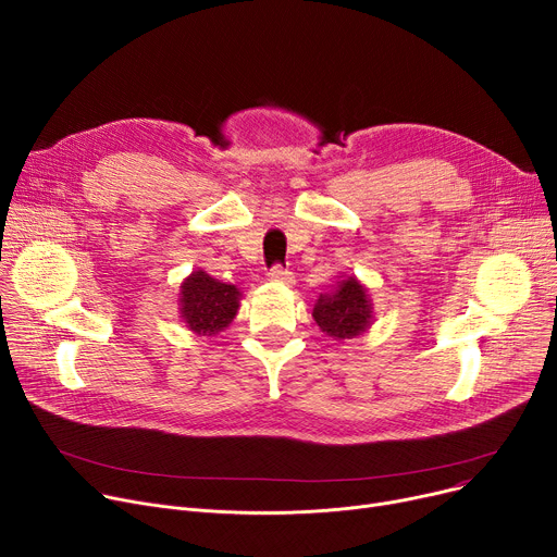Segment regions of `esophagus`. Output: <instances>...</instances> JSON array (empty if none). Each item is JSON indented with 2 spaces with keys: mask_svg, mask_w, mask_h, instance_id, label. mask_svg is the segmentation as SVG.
<instances>
[{
  "mask_svg": "<svg viewBox=\"0 0 557 557\" xmlns=\"http://www.w3.org/2000/svg\"><path fill=\"white\" fill-rule=\"evenodd\" d=\"M269 280L271 282H277V284H294V273H290L288 269H284V267H273L271 271H269Z\"/></svg>",
  "mask_w": 557,
  "mask_h": 557,
  "instance_id": "34e87169",
  "label": "esophagus"
}]
</instances>
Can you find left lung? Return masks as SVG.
Here are the masks:
<instances>
[{"mask_svg":"<svg viewBox=\"0 0 557 557\" xmlns=\"http://www.w3.org/2000/svg\"><path fill=\"white\" fill-rule=\"evenodd\" d=\"M313 320L334 341L355 338L372 325V302L357 277H345L332 294L320 296L313 305Z\"/></svg>","mask_w":557,"mask_h":557,"instance_id":"8db88e82","label":"left lung"}]
</instances>
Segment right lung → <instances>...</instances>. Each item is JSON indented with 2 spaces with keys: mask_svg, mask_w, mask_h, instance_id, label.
Returning a JSON list of instances; mask_svg holds the SVG:
<instances>
[{
  "mask_svg": "<svg viewBox=\"0 0 557 557\" xmlns=\"http://www.w3.org/2000/svg\"><path fill=\"white\" fill-rule=\"evenodd\" d=\"M239 288L223 284L205 271H194L181 284V318L198 336L223 332L239 311Z\"/></svg>",
  "mask_w": 557,
  "mask_h": 557,
  "instance_id": "right-lung-1",
  "label": "right lung"
}]
</instances>
